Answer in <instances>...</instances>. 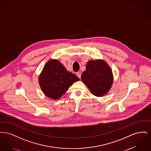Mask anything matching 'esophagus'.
<instances>
[{
    "mask_svg": "<svg viewBox=\"0 0 151 151\" xmlns=\"http://www.w3.org/2000/svg\"><path fill=\"white\" fill-rule=\"evenodd\" d=\"M76 75H77V76L79 78V79L81 78V73H80V72H77V73H76Z\"/></svg>",
    "mask_w": 151,
    "mask_h": 151,
    "instance_id": "1",
    "label": "esophagus"
}]
</instances>
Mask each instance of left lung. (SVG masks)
<instances>
[{"mask_svg":"<svg viewBox=\"0 0 151 151\" xmlns=\"http://www.w3.org/2000/svg\"><path fill=\"white\" fill-rule=\"evenodd\" d=\"M91 92L97 97L108 93L112 86L113 75L109 65L103 60H89L81 77Z\"/></svg>","mask_w":151,"mask_h":151,"instance_id":"8db88e82","label":"left lung"}]
</instances>
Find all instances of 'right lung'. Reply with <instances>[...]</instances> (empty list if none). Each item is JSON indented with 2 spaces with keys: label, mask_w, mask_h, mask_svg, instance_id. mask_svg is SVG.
<instances>
[{
  "label": "right lung",
  "mask_w": 151,
  "mask_h": 151,
  "mask_svg": "<svg viewBox=\"0 0 151 151\" xmlns=\"http://www.w3.org/2000/svg\"><path fill=\"white\" fill-rule=\"evenodd\" d=\"M79 80L75 75L68 71L57 59L48 61L38 77L39 84L43 93L52 100L60 99L70 86Z\"/></svg>",
  "instance_id": "1"
}]
</instances>
